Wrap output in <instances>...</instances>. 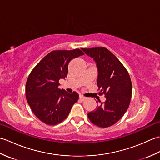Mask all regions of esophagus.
I'll use <instances>...</instances> for the list:
<instances>
[{"instance_id":"esophagus-1","label":"esophagus","mask_w":160,"mask_h":160,"mask_svg":"<svg viewBox=\"0 0 160 160\" xmlns=\"http://www.w3.org/2000/svg\"><path fill=\"white\" fill-rule=\"evenodd\" d=\"M79 98H80V100L81 101H84V100H85L87 99V98H86L85 97H84L83 96H81V95L80 96Z\"/></svg>"}]
</instances>
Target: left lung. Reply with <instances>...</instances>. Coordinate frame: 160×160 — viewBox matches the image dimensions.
Segmentation results:
<instances>
[{
	"mask_svg": "<svg viewBox=\"0 0 160 160\" xmlns=\"http://www.w3.org/2000/svg\"><path fill=\"white\" fill-rule=\"evenodd\" d=\"M82 49L96 61L99 95L104 94L106 98L104 102L97 105L96 110L88 113V118L98 127H109L120 120L130 104L132 93L130 76L118 58L105 47Z\"/></svg>",
	"mask_w": 160,
	"mask_h": 160,
	"instance_id": "8db88e82",
	"label": "left lung"
}]
</instances>
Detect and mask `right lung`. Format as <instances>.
Instances as JSON below:
<instances>
[{
	"label": "right lung",
	"mask_w": 160,
	"mask_h": 160,
	"mask_svg": "<svg viewBox=\"0 0 160 160\" xmlns=\"http://www.w3.org/2000/svg\"><path fill=\"white\" fill-rule=\"evenodd\" d=\"M84 53L80 49L55 50L46 55L29 75L25 86L27 101L33 113L48 125L65 120L79 98L58 88L59 80L65 78L70 61Z\"/></svg>",
	"instance_id": "right-lung-1"
}]
</instances>
